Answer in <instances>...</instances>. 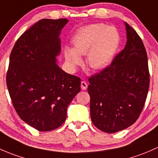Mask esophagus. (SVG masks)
Instances as JSON below:
<instances>
[{
	"instance_id": "34e87169",
	"label": "esophagus",
	"mask_w": 158,
	"mask_h": 158,
	"mask_svg": "<svg viewBox=\"0 0 158 158\" xmlns=\"http://www.w3.org/2000/svg\"><path fill=\"white\" fill-rule=\"evenodd\" d=\"M81 89H82L83 90H85L87 88V84L85 82V81H81Z\"/></svg>"
}]
</instances>
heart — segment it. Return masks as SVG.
Segmentation results:
<instances>
[{
	"label": "heart",
	"mask_w": 158,
	"mask_h": 158,
	"mask_svg": "<svg viewBox=\"0 0 158 158\" xmlns=\"http://www.w3.org/2000/svg\"><path fill=\"white\" fill-rule=\"evenodd\" d=\"M120 42V34L115 27L92 24L77 31L72 40L74 48L66 47L64 57L68 64L75 68L82 62L81 55L87 54L89 65L101 70L113 61Z\"/></svg>",
	"instance_id": "1"
}]
</instances>
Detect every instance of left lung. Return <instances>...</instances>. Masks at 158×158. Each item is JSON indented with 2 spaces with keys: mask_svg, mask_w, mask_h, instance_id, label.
Returning <instances> with one entry per match:
<instances>
[{
  "mask_svg": "<svg viewBox=\"0 0 158 158\" xmlns=\"http://www.w3.org/2000/svg\"><path fill=\"white\" fill-rule=\"evenodd\" d=\"M127 43L109 67L89 77L90 117L102 131L115 133L134 124L150 84L148 55L136 31L125 23Z\"/></svg>",
  "mask_w": 158,
  "mask_h": 158,
  "instance_id": "1",
  "label": "left lung"
}]
</instances>
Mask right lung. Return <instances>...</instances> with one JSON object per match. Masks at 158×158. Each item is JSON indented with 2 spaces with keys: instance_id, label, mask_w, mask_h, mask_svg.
<instances>
[{
  "instance_id": "right-lung-1",
  "label": "right lung",
  "mask_w": 158,
  "mask_h": 158,
  "mask_svg": "<svg viewBox=\"0 0 158 158\" xmlns=\"http://www.w3.org/2000/svg\"><path fill=\"white\" fill-rule=\"evenodd\" d=\"M67 19H43L19 36L10 56L6 86L22 120L40 131L64 123L68 105L81 90V79L56 64L59 35Z\"/></svg>"
}]
</instances>
